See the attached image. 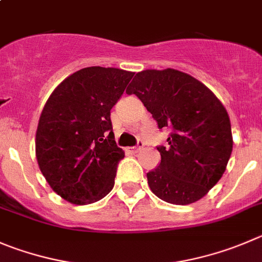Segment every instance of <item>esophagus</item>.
I'll return each mask as SVG.
<instances>
[{
	"instance_id": "34e87169",
	"label": "esophagus",
	"mask_w": 262,
	"mask_h": 262,
	"mask_svg": "<svg viewBox=\"0 0 262 262\" xmlns=\"http://www.w3.org/2000/svg\"><path fill=\"white\" fill-rule=\"evenodd\" d=\"M142 148H143V143L138 142V145H137L136 147H129L128 151H129V152H132V154H137V152H139V151L142 150Z\"/></svg>"
}]
</instances>
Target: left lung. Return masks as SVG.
Returning <instances> with one entry per match:
<instances>
[{
  "label": "left lung",
  "instance_id": "1",
  "mask_svg": "<svg viewBox=\"0 0 262 262\" xmlns=\"http://www.w3.org/2000/svg\"><path fill=\"white\" fill-rule=\"evenodd\" d=\"M172 134L158 147L161 161L147 173L151 191L170 204L186 205L208 194L226 170L233 151L230 117L211 89L173 68L145 70L126 89Z\"/></svg>",
  "mask_w": 262,
  "mask_h": 262
}]
</instances>
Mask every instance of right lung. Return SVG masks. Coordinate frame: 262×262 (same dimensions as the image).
Here are the masks:
<instances>
[{
	"label": "right lung",
	"instance_id": "add662e5",
	"mask_svg": "<svg viewBox=\"0 0 262 262\" xmlns=\"http://www.w3.org/2000/svg\"><path fill=\"white\" fill-rule=\"evenodd\" d=\"M134 72L86 67L63 80L43 106L36 130V159L49 186L77 205L101 200L115 185L116 146L110 111Z\"/></svg>",
	"mask_w": 262,
	"mask_h": 262
}]
</instances>
